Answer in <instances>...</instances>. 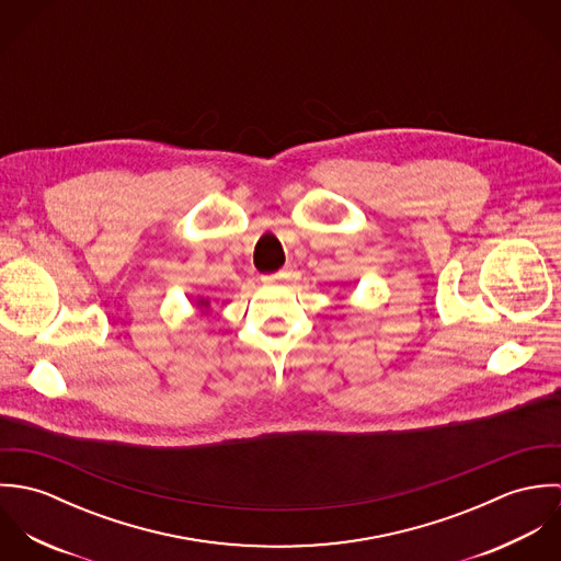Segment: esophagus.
<instances>
[{
  "label": "esophagus",
  "mask_w": 561,
  "mask_h": 561,
  "mask_svg": "<svg viewBox=\"0 0 561 561\" xmlns=\"http://www.w3.org/2000/svg\"><path fill=\"white\" fill-rule=\"evenodd\" d=\"M289 274H291V270H278V272H274V274H270V276H263V280H270V283H274V280H285V278H289Z\"/></svg>",
  "instance_id": "34e87169"
}]
</instances>
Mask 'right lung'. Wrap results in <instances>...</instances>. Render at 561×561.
<instances>
[{
  "label": "right lung",
  "mask_w": 561,
  "mask_h": 561,
  "mask_svg": "<svg viewBox=\"0 0 561 561\" xmlns=\"http://www.w3.org/2000/svg\"><path fill=\"white\" fill-rule=\"evenodd\" d=\"M198 307H201V309H209V302H207V300H198Z\"/></svg>",
  "instance_id": "1"
}]
</instances>
